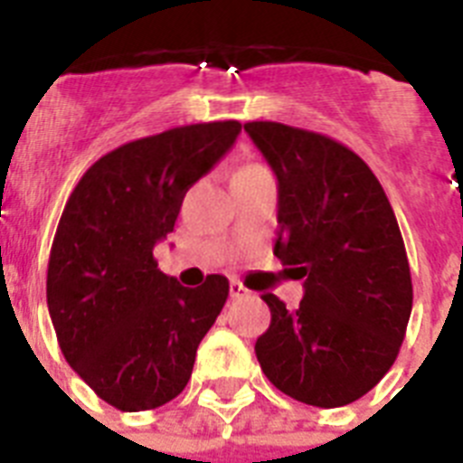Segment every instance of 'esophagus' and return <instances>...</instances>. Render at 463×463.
<instances>
[{
	"label": "esophagus",
	"instance_id": "esophagus-1",
	"mask_svg": "<svg viewBox=\"0 0 463 463\" xmlns=\"http://www.w3.org/2000/svg\"><path fill=\"white\" fill-rule=\"evenodd\" d=\"M229 294H232V298H245V297H250V289L245 288V285H241L239 280H232V285H229Z\"/></svg>",
	"mask_w": 463,
	"mask_h": 463
}]
</instances>
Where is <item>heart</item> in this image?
Instances as JSON below:
<instances>
[{"instance_id": "heart-1", "label": "heart", "mask_w": 463, "mask_h": 463, "mask_svg": "<svg viewBox=\"0 0 463 463\" xmlns=\"http://www.w3.org/2000/svg\"><path fill=\"white\" fill-rule=\"evenodd\" d=\"M248 166H261V165H248ZM243 169H245V166H243Z\"/></svg>"}]
</instances>
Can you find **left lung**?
<instances>
[{
	"label": "left lung",
	"mask_w": 463,
	"mask_h": 463,
	"mask_svg": "<svg viewBox=\"0 0 463 463\" xmlns=\"http://www.w3.org/2000/svg\"><path fill=\"white\" fill-rule=\"evenodd\" d=\"M278 178L273 255L304 278L298 308L261 294L271 325L260 366L317 408L362 399L392 369L412 310L406 245L383 185L343 143L282 122H245Z\"/></svg>",
	"instance_id": "8db88e82"
}]
</instances>
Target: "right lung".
I'll use <instances>...</instances> for the list:
<instances>
[{"instance_id":"1","label":"right lung","mask_w":463,"mask_h":463,"mask_svg":"<svg viewBox=\"0 0 463 463\" xmlns=\"http://www.w3.org/2000/svg\"><path fill=\"white\" fill-rule=\"evenodd\" d=\"M239 132V120L199 122L125 143L85 171L64 206L48 313L69 366L118 411H153L181 394L227 301V278L183 288L159 271L153 248Z\"/></svg>"}]
</instances>
